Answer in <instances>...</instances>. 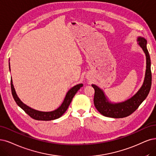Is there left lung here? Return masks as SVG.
<instances>
[{
    "mask_svg": "<svg viewBox=\"0 0 156 156\" xmlns=\"http://www.w3.org/2000/svg\"><path fill=\"white\" fill-rule=\"evenodd\" d=\"M139 45L145 52L147 58V69L145 80L141 89L137 93L124 102L119 103H109L106 99L104 93L98 86L92 85L94 89V104L100 113L103 116L114 118H122L133 113L139 107L141 103L147 97L152 85V73L151 58L147 48V40L142 37H138Z\"/></svg>",
    "mask_w": 156,
    "mask_h": 156,
    "instance_id": "8db88e82",
    "label": "left lung"
}]
</instances>
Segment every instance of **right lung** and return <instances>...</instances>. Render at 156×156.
I'll use <instances>...</instances> for the list:
<instances>
[{
  "label": "right lung",
  "mask_w": 156,
  "mask_h": 156,
  "mask_svg": "<svg viewBox=\"0 0 156 156\" xmlns=\"http://www.w3.org/2000/svg\"><path fill=\"white\" fill-rule=\"evenodd\" d=\"M9 66V70H10V65ZM83 86V84H78L74 86L70 90H69L66 96V98L64 99V101L62 103L61 106L57 108L56 110L51 111V112H41L36 111L34 109H33L30 108V107L27 106L24 103H23L20 100L19 98V97L17 96L15 90L13 87L12 79H11V93H12L13 98L16 103V104L18 105L22 110H24V112L27 114L29 116L33 119H34L36 120H42V121H49L53 120L57 118H59L61 117L62 115L64 114V112L67 111L68 108V107L70 105V103L73 98L74 95L76 94L77 91L81 88Z\"/></svg>",
  "instance_id": "add662e5"
}]
</instances>
